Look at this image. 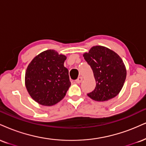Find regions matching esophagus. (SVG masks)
<instances>
[{"instance_id": "esophagus-1", "label": "esophagus", "mask_w": 146, "mask_h": 146, "mask_svg": "<svg viewBox=\"0 0 146 146\" xmlns=\"http://www.w3.org/2000/svg\"><path fill=\"white\" fill-rule=\"evenodd\" d=\"M82 80H83V79H82V77H80V78H78L77 79L76 81H75V82H76L77 84H80L81 82H82Z\"/></svg>"}]
</instances>
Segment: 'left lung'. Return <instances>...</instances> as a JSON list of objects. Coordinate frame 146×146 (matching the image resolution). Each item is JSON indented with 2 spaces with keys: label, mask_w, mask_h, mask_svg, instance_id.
Here are the masks:
<instances>
[{
  "label": "left lung",
  "mask_w": 146,
  "mask_h": 146,
  "mask_svg": "<svg viewBox=\"0 0 146 146\" xmlns=\"http://www.w3.org/2000/svg\"><path fill=\"white\" fill-rule=\"evenodd\" d=\"M84 57L96 81L94 90L87 95L96 101H108L117 96L126 76L125 66L120 56L107 47L94 46Z\"/></svg>",
  "instance_id": "1"
}]
</instances>
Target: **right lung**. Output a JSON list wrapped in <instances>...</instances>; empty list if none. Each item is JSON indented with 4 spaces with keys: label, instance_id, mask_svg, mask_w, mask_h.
I'll use <instances>...</instances> for the list:
<instances>
[{
    "label": "right lung",
    "instance_id": "add662e5",
    "mask_svg": "<svg viewBox=\"0 0 146 146\" xmlns=\"http://www.w3.org/2000/svg\"><path fill=\"white\" fill-rule=\"evenodd\" d=\"M66 58L65 56L49 50L36 56L28 66L26 87L38 103L52 106L66 95L71 86L68 71L64 66Z\"/></svg>",
    "mask_w": 146,
    "mask_h": 146
}]
</instances>
